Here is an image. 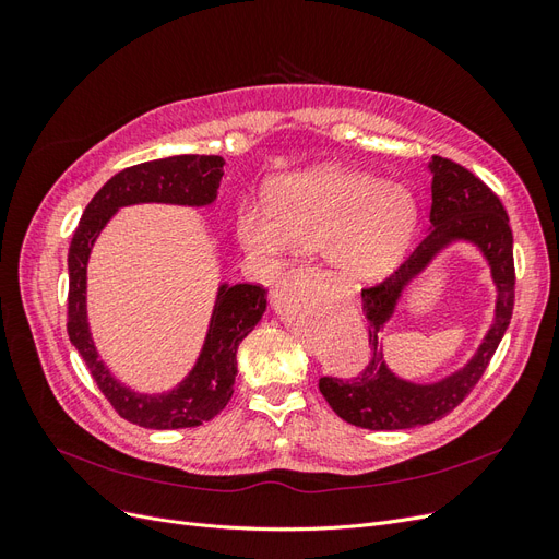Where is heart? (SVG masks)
I'll use <instances>...</instances> for the list:
<instances>
[{"instance_id":"b5f03b06","label":"heart","mask_w":559,"mask_h":559,"mask_svg":"<svg viewBox=\"0 0 559 559\" xmlns=\"http://www.w3.org/2000/svg\"><path fill=\"white\" fill-rule=\"evenodd\" d=\"M415 226L411 191L343 167L289 177L275 202L247 200L238 212L240 242L253 257L277 263L296 249H326L349 280L386 275L408 249Z\"/></svg>"}]
</instances>
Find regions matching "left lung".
Wrapping results in <instances>:
<instances>
[{
  "instance_id": "obj_1",
  "label": "left lung",
  "mask_w": 559,
  "mask_h": 559,
  "mask_svg": "<svg viewBox=\"0 0 559 559\" xmlns=\"http://www.w3.org/2000/svg\"><path fill=\"white\" fill-rule=\"evenodd\" d=\"M429 167L433 175L431 228L392 275L361 289V310L368 319L370 345L366 368L354 378H319V392L324 394L333 413L361 429H411L431 425V421L450 415L483 378L513 317V230L499 195L460 163L433 156ZM452 239L473 241L490 261L500 292L496 324L488 332L477 357L460 374L433 385L405 383L383 366L377 335L383 321L391 316L402 286Z\"/></svg>"
}]
</instances>
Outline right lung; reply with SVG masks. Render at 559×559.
<instances>
[{
    "instance_id": "1",
    "label": "right lung",
    "mask_w": 559,
    "mask_h": 559,
    "mask_svg": "<svg viewBox=\"0 0 559 559\" xmlns=\"http://www.w3.org/2000/svg\"><path fill=\"white\" fill-rule=\"evenodd\" d=\"M222 156H173L126 167L99 189L83 212L70 245V294H67V333L86 361L95 384L123 419L146 429H189L210 421L226 408L238 376V345L259 324L265 310L261 284H235L218 289V300L205 347L195 368L170 394H134L116 382L97 359L86 321V263L97 233L118 207L134 202H175L210 205L224 177Z\"/></svg>"
}]
</instances>
